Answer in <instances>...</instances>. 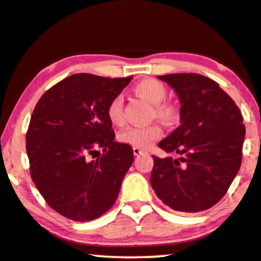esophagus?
<instances>
[{"mask_svg": "<svg viewBox=\"0 0 261 261\" xmlns=\"http://www.w3.org/2000/svg\"><path fill=\"white\" fill-rule=\"evenodd\" d=\"M141 154H143V150H141L140 148H134V155L135 156H138Z\"/></svg>", "mask_w": 261, "mask_h": 261, "instance_id": "esophagus-1", "label": "esophagus"}]
</instances>
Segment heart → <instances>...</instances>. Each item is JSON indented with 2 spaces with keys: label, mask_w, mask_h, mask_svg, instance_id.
<instances>
[{
  "label": "heart",
  "mask_w": 261,
  "mask_h": 261,
  "mask_svg": "<svg viewBox=\"0 0 261 261\" xmlns=\"http://www.w3.org/2000/svg\"><path fill=\"white\" fill-rule=\"evenodd\" d=\"M135 94L147 100L154 105V116L162 120H174L178 117V109L171 102H166L167 89L163 83L154 79H147L138 82L134 87ZM107 117L111 123L119 124L123 121V100L120 96H116L111 100L107 107ZM162 127L158 124L148 126H130L119 134L121 143L131 145L134 148L148 149L162 136Z\"/></svg>",
  "instance_id": "1"
}]
</instances>
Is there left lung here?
Returning a JSON list of instances; mask_svg holds the SVG:
<instances>
[{"instance_id":"1","label":"left lung","mask_w":261,"mask_h":261,"mask_svg":"<svg viewBox=\"0 0 261 261\" xmlns=\"http://www.w3.org/2000/svg\"><path fill=\"white\" fill-rule=\"evenodd\" d=\"M180 101V126L159 143L150 184L167 206L181 213L210 209L227 193L242 161L246 128L241 111L214 80L199 74L158 76Z\"/></svg>"}]
</instances>
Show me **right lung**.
<instances>
[{"instance_id":"1","label":"right lung","mask_w":261,"mask_h":261,"mask_svg":"<svg viewBox=\"0 0 261 261\" xmlns=\"http://www.w3.org/2000/svg\"><path fill=\"white\" fill-rule=\"evenodd\" d=\"M131 80L75 74L46 90L34 107L26 134L31 176L62 216L95 220L117 200L134 151L114 141L107 107ZM98 148L103 155L90 162Z\"/></svg>"}]
</instances>
